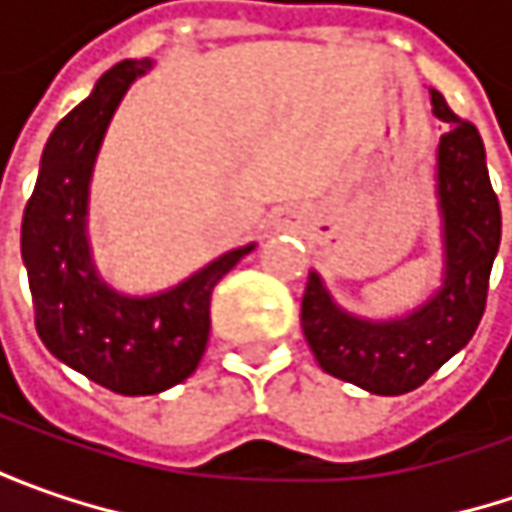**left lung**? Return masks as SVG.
<instances>
[{
  "mask_svg": "<svg viewBox=\"0 0 512 512\" xmlns=\"http://www.w3.org/2000/svg\"><path fill=\"white\" fill-rule=\"evenodd\" d=\"M430 102L433 116L450 125L436 148L439 287L393 319L344 310L319 270H310L302 296V330L319 367L376 396L416 390L473 339L502 242V210L490 187L479 130L447 108L439 90H430Z\"/></svg>",
  "mask_w": 512,
  "mask_h": 512,
  "instance_id": "left-lung-1",
  "label": "left lung"
}]
</instances>
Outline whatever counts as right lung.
I'll use <instances>...</instances> for the list:
<instances>
[{"instance_id": "1", "label": "right lung", "mask_w": 512, "mask_h": 512, "mask_svg": "<svg viewBox=\"0 0 512 512\" xmlns=\"http://www.w3.org/2000/svg\"><path fill=\"white\" fill-rule=\"evenodd\" d=\"M153 59H125L53 128L22 219V262L36 333L50 353L122 396H153L185 382L210 336V293L253 250L233 247L159 293H122L93 262L90 179L110 119Z\"/></svg>"}]
</instances>
